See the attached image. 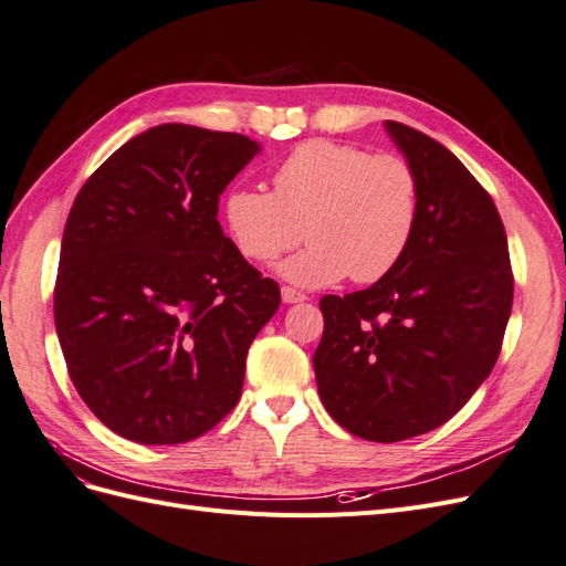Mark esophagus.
<instances>
[{
    "instance_id": "obj_1",
    "label": "esophagus",
    "mask_w": 566,
    "mask_h": 566,
    "mask_svg": "<svg viewBox=\"0 0 566 566\" xmlns=\"http://www.w3.org/2000/svg\"><path fill=\"white\" fill-rule=\"evenodd\" d=\"M281 297H283V302H285V304H297V302L310 300V297H306L304 293H300V290H295V287H287V285H283V287H281Z\"/></svg>"
}]
</instances>
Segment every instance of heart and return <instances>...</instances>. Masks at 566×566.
<instances>
[{"mask_svg":"<svg viewBox=\"0 0 566 566\" xmlns=\"http://www.w3.org/2000/svg\"><path fill=\"white\" fill-rule=\"evenodd\" d=\"M273 191L233 188L221 219L248 260L266 264L310 238L279 273L302 287L352 276L373 283L397 266L420 219V179L397 153L331 139L300 144L273 169Z\"/></svg>","mask_w":566,"mask_h":566,"instance_id":"1","label":"heart"}]
</instances>
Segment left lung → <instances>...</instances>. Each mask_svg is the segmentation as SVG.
Returning <instances> with one entry per match:
<instances>
[{"label": "left lung", "instance_id": "obj_1", "mask_svg": "<svg viewBox=\"0 0 566 566\" xmlns=\"http://www.w3.org/2000/svg\"><path fill=\"white\" fill-rule=\"evenodd\" d=\"M385 129L418 172V229L378 283L321 300L314 373L337 424L391 443L437 430L489 378L515 283L501 214L470 169L413 127Z\"/></svg>", "mask_w": 566, "mask_h": 566}]
</instances>
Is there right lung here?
I'll use <instances>...</instances> for the list:
<instances>
[{
    "instance_id": "1",
    "label": "right lung",
    "mask_w": 566,
    "mask_h": 566,
    "mask_svg": "<svg viewBox=\"0 0 566 566\" xmlns=\"http://www.w3.org/2000/svg\"><path fill=\"white\" fill-rule=\"evenodd\" d=\"M260 150L243 134L167 123L119 146L77 193L54 321L77 394L115 434L184 443L241 399L248 349L281 290L217 212Z\"/></svg>"
}]
</instances>
